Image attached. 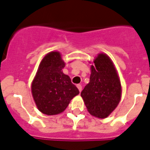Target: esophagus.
I'll return each mask as SVG.
<instances>
[{"mask_svg":"<svg viewBox=\"0 0 150 150\" xmlns=\"http://www.w3.org/2000/svg\"><path fill=\"white\" fill-rule=\"evenodd\" d=\"M77 87H78V89H79V92H81V91H82V89H83L82 86L80 85V84H78Z\"/></svg>","mask_w":150,"mask_h":150,"instance_id":"esophagus-1","label":"esophagus"}]
</instances>
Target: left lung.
Returning <instances> with one entry per match:
<instances>
[{
    "instance_id": "8db88e82",
    "label": "left lung",
    "mask_w": 150,
    "mask_h": 150,
    "mask_svg": "<svg viewBox=\"0 0 150 150\" xmlns=\"http://www.w3.org/2000/svg\"><path fill=\"white\" fill-rule=\"evenodd\" d=\"M122 89L111 59L99 53L91 65L90 83L81 92L88 112L98 118H106L117 107Z\"/></svg>"
}]
</instances>
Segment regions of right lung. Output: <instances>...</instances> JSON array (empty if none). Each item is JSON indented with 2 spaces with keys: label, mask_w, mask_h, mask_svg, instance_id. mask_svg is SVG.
<instances>
[{
  "label": "right lung",
  "mask_w": 150,
  "mask_h": 150,
  "mask_svg": "<svg viewBox=\"0 0 150 150\" xmlns=\"http://www.w3.org/2000/svg\"><path fill=\"white\" fill-rule=\"evenodd\" d=\"M65 64L59 52H51L41 61L31 84V92L40 112L57 115L66 109L71 100L79 93L68 75L63 73Z\"/></svg>",
  "instance_id": "add662e5"
}]
</instances>
